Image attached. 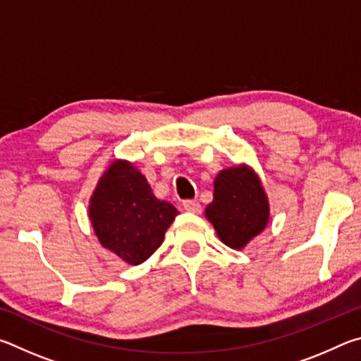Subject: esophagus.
<instances>
[{"label":"esophagus","mask_w":361,"mask_h":361,"mask_svg":"<svg viewBox=\"0 0 361 361\" xmlns=\"http://www.w3.org/2000/svg\"><path fill=\"white\" fill-rule=\"evenodd\" d=\"M183 209L189 213H200L202 207H200L197 200H185V202H183Z\"/></svg>","instance_id":"1"}]
</instances>
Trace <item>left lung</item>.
<instances>
[{
  "label": "left lung",
  "instance_id": "1",
  "mask_svg": "<svg viewBox=\"0 0 361 361\" xmlns=\"http://www.w3.org/2000/svg\"><path fill=\"white\" fill-rule=\"evenodd\" d=\"M271 215L267 194L258 173L247 166L223 169L213 181V200L205 218L213 224L224 245L245 248L250 240L266 229Z\"/></svg>",
  "mask_w": 361,
  "mask_h": 361
}]
</instances>
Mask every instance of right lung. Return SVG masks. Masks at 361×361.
Returning a JSON list of instances; mask_svg holds the SVG:
<instances>
[{
    "instance_id": "add662e5",
    "label": "right lung",
    "mask_w": 361,
    "mask_h": 361,
    "mask_svg": "<svg viewBox=\"0 0 361 361\" xmlns=\"http://www.w3.org/2000/svg\"><path fill=\"white\" fill-rule=\"evenodd\" d=\"M178 210L159 200L146 176L126 159H114L89 199L97 239L127 264L138 266L162 245Z\"/></svg>"
}]
</instances>
